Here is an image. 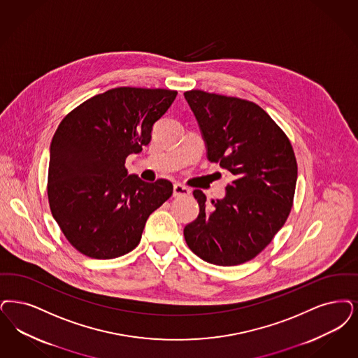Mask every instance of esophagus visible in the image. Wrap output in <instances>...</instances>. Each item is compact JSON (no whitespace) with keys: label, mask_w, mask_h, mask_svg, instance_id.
<instances>
[{"label":"esophagus","mask_w":358,"mask_h":358,"mask_svg":"<svg viewBox=\"0 0 358 358\" xmlns=\"http://www.w3.org/2000/svg\"><path fill=\"white\" fill-rule=\"evenodd\" d=\"M190 194V189H187L186 186L181 184H174L173 185V196L174 197H186Z\"/></svg>","instance_id":"1"}]
</instances>
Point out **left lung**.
I'll use <instances>...</instances> for the list:
<instances>
[{"label":"left lung","instance_id":"obj_1","mask_svg":"<svg viewBox=\"0 0 358 358\" xmlns=\"http://www.w3.org/2000/svg\"><path fill=\"white\" fill-rule=\"evenodd\" d=\"M196 115L210 162L234 180L222 200L196 189L199 217L184 229L189 249L220 266L259 255L281 229L293 206L297 161L284 130L252 101L203 90L184 93Z\"/></svg>","mask_w":358,"mask_h":358}]
</instances>
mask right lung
<instances>
[{
    "mask_svg": "<svg viewBox=\"0 0 358 358\" xmlns=\"http://www.w3.org/2000/svg\"><path fill=\"white\" fill-rule=\"evenodd\" d=\"M176 90L121 86L64 117L50 143L48 200L66 240L97 259L120 257L141 240L148 217L173 193L168 180L128 176L125 159L150 143Z\"/></svg>",
    "mask_w": 358,
    "mask_h": 358,
    "instance_id": "1",
    "label": "right lung"
}]
</instances>
